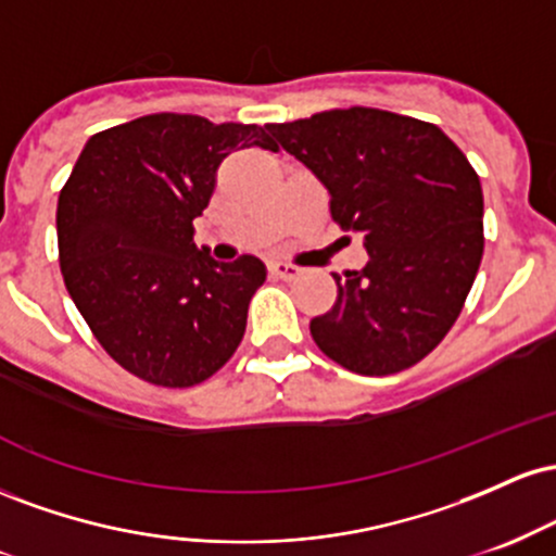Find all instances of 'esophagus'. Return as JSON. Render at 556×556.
<instances>
[{"label": "esophagus", "instance_id": "obj_1", "mask_svg": "<svg viewBox=\"0 0 556 556\" xmlns=\"http://www.w3.org/2000/svg\"><path fill=\"white\" fill-rule=\"evenodd\" d=\"M269 274L277 279H285V282H292V279L300 277V269L292 264H285V261H274V264H269Z\"/></svg>", "mask_w": 556, "mask_h": 556}]
</instances>
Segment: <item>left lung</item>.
<instances>
[{"label":"left lung","mask_w":556,"mask_h":556,"mask_svg":"<svg viewBox=\"0 0 556 556\" xmlns=\"http://www.w3.org/2000/svg\"><path fill=\"white\" fill-rule=\"evenodd\" d=\"M266 130L321 180L331 219L368 251L361 271L334 274L337 303L311 321L318 350L363 376L416 366L457 321L481 266L476 169L437 125L371 106Z\"/></svg>","instance_id":"8db88e82"}]
</instances>
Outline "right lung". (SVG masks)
I'll use <instances>...</instances> for the list:
<instances>
[{
    "label": "right lung",
    "instance_id": "add662e5",
    "mask_svg": "<svg viewBox=\"0 0 556 556\" xmlns=\"http://www.w3.org/2000/svg\"><path fill=\"white\" fill-rule=\"evenodd\" d=\"M274 151L264 127L159 112L88 138L56 201L65 287L101 348L156 387L206 381L245 334L258 258L216 264L193 242L216 169L238 149Z\"/></svg>",
    "mask_w": 556,
    "mask_h": 556
}]
</instances>
